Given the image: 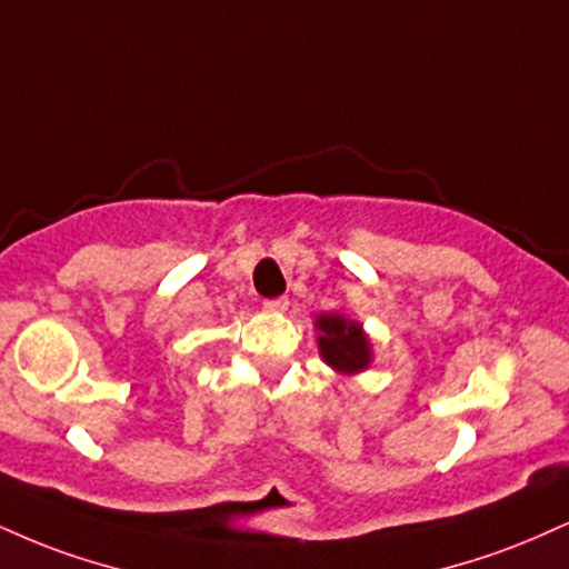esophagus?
<instances>
[{"label": "esophagus", "mask_w": 569, "mask_h": 569, "mask_svg": "<svg viewBox=\"0 0 569 569\" xmlns=\"http://www.w3.org/2000/svg\"><path fill=\"white\" fill-rule=\"evenodd\" d=\"M264 310L272 312V315H280L289 310V299L286 297H278V299H264Z\"/></svg>", "instance_id": "esophagus-1"}]
</instances>
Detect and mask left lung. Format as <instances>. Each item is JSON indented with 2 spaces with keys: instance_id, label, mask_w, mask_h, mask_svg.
<instances>
[{
  "instance_id": "left-lung-1",
  "label": "left lung",
  "mask_w": 569,
  "mask_h": 569,
  "mask_svg": "<svg viewBox=\"0 0 569 569\" xmlns=\"http://www.w3.org/2000/svg\"><path fill=\"white\" fill-rule=\"evenodd\" d=\"M315 328H318L320 358L333 371L352 376L371 366V341H368L358 320L347 318L341 312H328L318 315Z\"/></svg>"
}]
</instances>
